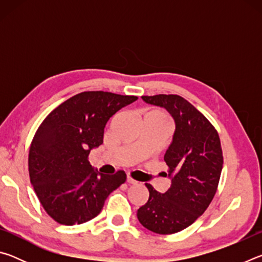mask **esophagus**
<instances>
[{"label":"esophagus","instance_id":"obj_1","mask_svg":"<svg viewBox=\"0 0 262 262\" xmlns=\"http://www.w3.org/2000/svg\"><path fill=\"white\" fill-rule=\"evenodd\" d=\"M126 180H127V183H128V184H130V185H134V184H136V183H137V181L133 179L130 176H127V179H126Z\"/></svg>","mask_w":262,"mask_h":262}]
</instances>
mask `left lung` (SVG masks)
I'll return each instance as SVG.
<instances>
[{
	"label": "left lung",
	"instance_id": "left-lung-1",
	"mask_svg": "<svg viewBox=\"0 0 262 262\" xmlns=\"http://www.w3.org/2000/svg\"><path fill=\"white\" fill-rule=\"evenodd\" d=\"M142 100L165 108L176 128L164 155L170 188L159 193L145 184L149 199L137 210V220L152 232L176 233L193 224L214 198L223 168L220 136L205 115L183 97L143 96Z\"/></svg>",
	"mask_w": 262,
	"mask_h": 262
}]
</instances>
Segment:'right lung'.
<instances>
[{"instance_id": "right-lung-1", "label": "right lung", "mask_w": 262, "mask_h": 262, "mask_svg": "<svg viewBox=\"0 0 262 262\" xmlns=\"http://www.w3.org/2000/svg\"><path fill=\"white\" fill-rule=\"evenodd\" d=\"M137 99L88 91L72 97L47 115L31 143L30 180L53 220L82 224L99 214L106 198L126 181V173L103 174L88 161L103 143L110 118Z\"/></svg>"}]
</instances>
